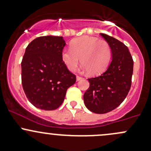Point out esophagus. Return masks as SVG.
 <instances>
[{"mask_svg": "<svg viewBox=\"0 0 151 151\" xmlns=\"http://www.w3.org/2000/svg\"><path fill=\"white\" fill-rule=\"evenodd\" d=\"M82 79H83V77H81V76H76V80L77 81H81L82 80Z\"/></svg>", "mask_w": 151, "mask_h": 151, "instance_id": "34e87169", "label": "esophagus"}]
</instances>
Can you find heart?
Returning a JSON list of instances; mask_svg holds the SVG:
<instances>
[{"mask_svg": "<svg viewBox=\"0 0 151 151\" xmlns=\"http://www.w3.org/2000/svg\"><path fill=\"white\" fill-rule=\"evenodd\" d=\"M111 57L109 44L104 40L96 37H81L70 44V48H65L62 59L70 71L77 69L81 63L91 75H98L107 68Z\"/></svg>", "mask_w": 151, "mask_h": 151, "instance_id": "b5f03b06", "label": "heart"}]
</instances>
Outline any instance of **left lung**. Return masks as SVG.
Segmentation results:
<instances>
[{
	"label": "left lung",
	"instance_id": "obj_1",
	"mask_svg": "<svg viewBox=\"0 0 151 151\" xmlns=\"http://www.w3.org/2000/svg\"><path fill=\"white\" fill-rule=\"evenodd\" d=\"M100 35L109 44L112 60L101 76L88 78L90 86L83 100L91 111L105 114L119 106L127 96L132 84L133 60L124 44L105 34Z\"/></svg>",
	"mask_w": 151,
	"mask_h": 151
}]
</instances>
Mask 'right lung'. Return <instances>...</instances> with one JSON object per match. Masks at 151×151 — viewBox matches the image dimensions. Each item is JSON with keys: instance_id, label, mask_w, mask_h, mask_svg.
Masks as SVG:
<instances>
[{"instance_id": "right-lung-1", "label": "right lung", "mask_w": 151, "mask_h": 151, "mask_svg": "<svg viewBox=\"0 0 151 151\" xmlns=\"http://www.w3.org/2000/svg\"><path fill=\"white\" fill-rule=\"evenodd\" d=\"M63 37L35 39L22 61V83L27 99L36 107L55 110L63 104L68 88L76 81L62 59Z\"/></svg>"}]
</instances>
